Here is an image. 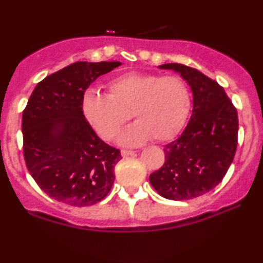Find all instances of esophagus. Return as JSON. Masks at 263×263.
<instances>
[{
	"label": "esophagus",
	"mask_w": 263,
	"mask_h": 263,
	"mask_svg": "<svg viewBox=\"0 0 263 263\" xmlns=\"http://www.w3.org/2000/svg\"><path fill=\"white\" fill-rule=\"evenodd\" d=\"M136 153V151H131V149H122L121 155L123 157H128V156H134Z\"/></svg>",
	"instance_id": "obj_1"
}]
</instances>
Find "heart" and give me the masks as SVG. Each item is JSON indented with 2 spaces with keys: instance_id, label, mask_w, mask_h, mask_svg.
Masks as SVG:
<instances>
[{
  "instance_id": "1",
  "label": "heart",
  "mask_w": 263,
  "mask_h": 263,
  "mask_svg": "<svg viewBox=\"0 0 263 263\" xmlns=\"http://www.w3.org/2000/svg\"><path fill=\"white\" fill-rule=\"evenodd\" d=\"M107 96L89 91L84 96L86 121L102 140L111 141L131 119L137 122L121 136L125 144L170 141L185 125L190 111L188 86L174 75L146 73L119 75L107 83Z\"/></svg>"
}]
</instances>
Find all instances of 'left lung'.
<instances>
[{
  "label": "left lung",
  "mask_w": 263,
  "mask_h": 263,
  "mask_svg": "<svg viewBox=\"0 0 263 263\" xmlns=\"http://www.w3.org/2000/svg\"><path fill=\"white\" fill-rule=\"evenodd\" d=\"M178 71L193 91V114L183 134L164 146V164L149 176L159 195L188 200L210 192L221 182L237 147L236 107L215 80L190 66H159Z\"/></svg>",
  "instance_id": "1"
}]
</instances>
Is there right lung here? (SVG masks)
Instances as JSON below:
<instances>
[{"instance_id": "add662e5", "label": "right lung", "mask_w": 263, "mask_h": 263, "mask_svg": "<svg viewBox=\"0 0 263 263\" xmlns=\"http://www.w3.org/2000/svg\"><path fill=\"white\" fill-rule=\"evenodd\" d=\"M120 62H77L39 81L22 115L27 170L45 194L90 206L111 190L120 149L95 134L83 114L86 89Z\"/></svg>"}]
</instances>
